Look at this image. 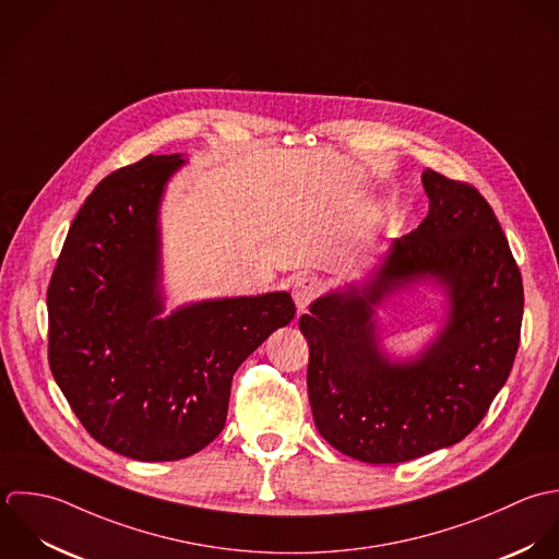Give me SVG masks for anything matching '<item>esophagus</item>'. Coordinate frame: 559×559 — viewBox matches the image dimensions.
Returning <instances> with one entry per match:
<instances>
[{
	"label": "esophagus",
	"mask_w": 559,
	"mask_h": 559,
	"mask_svg": "<svg viewBox=\"0 0 559 559\" xmlns=\"http://www.w3.org/2000/svg\"><path fill=\"white\" fill-rule=\"evenodd\" d=\"M323 284L317 275H301L297 277V282L293 284V299L297 304L299 312H306L308 306L321 295Z\"/></svg>",
	"instance_id": "obj_1"
}]
</instances>
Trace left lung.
Masks as SVG:
<instances>
[{
    "mask_svg": "<svg viewBox=\"0 0 559 559\" xmlns=\"http://www.w3.org/2000/svg\"><path fill=\"white\" fill-rule=\"evenodd\" d=\"M429 212L396 238L362 288L330 293L299 328L310 345L308 394L321 436L369 464H399L466 438L508 381L523 323V277L481 192L425 169ZM433 276L450 295L441 336L412 364L379 352L371 306Z\"/></svg>",
    "mask_w": 559,
    "mask_h": 559,
    "instance_id": "left-lung-1",
    "label": "left lung"
}]
</instances>
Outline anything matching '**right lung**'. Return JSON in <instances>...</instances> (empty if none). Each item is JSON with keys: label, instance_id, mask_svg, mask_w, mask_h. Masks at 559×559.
<instances>
[{"label": "right lung", "instance_id": "add662e5", "mask_svg": "<svg viewBox=\"0 0 559 559\" xmlns=\"http://www.w3.org/2000/svg\"><path fill=\"white\" fill-rule=\"evenodd\" d=\"M185 163L145 156L102 180L47 288L56 383L99 444L141 462L207 447L225 427L236 369L295 319L288 293L201 301L158 319V207Z\"/></svg>", "mask_w": 559, "mask_h": 559}]
</instances>
